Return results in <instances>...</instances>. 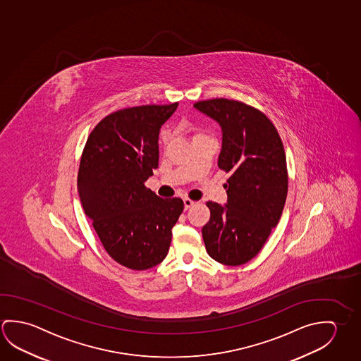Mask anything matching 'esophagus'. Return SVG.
Listing matches in <instances>:
<instances>
[{
	"mask_svg": "<svg viewBox=\"0 0 361 361\" xmlns=\"http://www.w3.org/2000/svg\"><path fill=\"white\" fill-rule=\"evenodd\" d=\"M195 204V201L191 200V199H189V197H185V199H183V205H185V209H186V210L190 209L191 207H194Z\"/></svg>",
	"mask_w": 361,
	"mask_h": 361,
	"instance_id": "esophagus-1",
	"label": "esophagus"
}]
</instances>
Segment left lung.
I'll use <instances>...</instances> for the list:
<instances>
[{
    "instance_id": "left-lung-1",
    "label": "left lung",
    "mask_w": 361,
    "mask_h": 361,
    "mask_svg": "<svg viewBox=\"0 0 361 361\" xmlns=\"http://www.w3.org/2000/svg\"><path fill=\"white\" fill-rule=\"evenodd\" d=\"M194 106L221 126L218 166L231 173L226 205L207 202L210 220L202 239L214 260L240 266L259 253L283 212L288 191L283 143L271 119L243 102L215 98Z\"/></svg>"
}]
</instances>
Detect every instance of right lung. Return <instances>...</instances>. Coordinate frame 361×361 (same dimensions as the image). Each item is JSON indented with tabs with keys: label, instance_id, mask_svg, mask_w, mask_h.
<instances>
[{
	"label": "right lung",
	"instance_id": "right-lung-1",
	"mask_svg": "<svg viewBox=\"0 0 361 361\" xmlns=\"http://www.w3.org/2000/svg\"><path fill=\"white\" fill-rule=\"evenodd\" d=\"M130 106L111 113L90 132L80 157L78 192L106 253L121 266L145 271L165 259L180 197L161 199L146 188L159 166V133L178 108Z\"/></svg>",
	"mask_w": 361,
	"mask_h": 361
}]
</instances>
